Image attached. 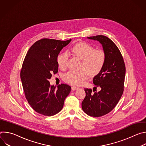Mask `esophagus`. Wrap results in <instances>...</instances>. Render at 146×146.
<instances>
[{
	"label": "esophagus",
	"mask_w": 146,
	"mask_h": 146,
	"mask_svg": "<svg viewBox=\"0 0 146 146\" xmlns=\"http://www.w3.org/2000/svg\"><path fill=\"white\" fill-rule=\"evenodd\" d=\"M78 89H79V87H76V86H72V90H73V91L77 90H78Z\"/></svg>",
	"instance_id": "obj_1"
}]
</instances>
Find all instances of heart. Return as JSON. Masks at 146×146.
<instances>
[{"label":"heart","mask_w":146,"mask_h":146,"mask_svg":"<svg viewBox=\"0 0 146 146\" xmlns=\"http://www.w3.org/2000/svg\"><path fill=\"white\" fill-rule=\"evenodd\" d=\"M71 52L82 60L81 68L78 71L70 70L64 75V80L70 84L79 86L87 79L90 74L95 76L103 69L105 64L106 55L101 50H95L94 47L85 42L75 44L71 48ZM68 58L67 52L59 54L57 58V64L60 69L66 67Z\"/></svg>","instance_id":"heart-1"}]
</instances>
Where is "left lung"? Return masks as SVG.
Segmentation results:
<instances>
[{"label":"left lung","mask_w":146,"mask_h":146,"mask_svg":"<svg viewBox=\"0 0 146 146\" xmlns=\"http://www.w3.org/2000/svg\"><path fill=\"white\" fill-rule=\"evenodd\" d=\"M87 38L98 41L106 55L103 69L93 78L94 84L100 91L95 90L93 93L91 89L85 88L86 95L81 103L87 114L98 117L110 112L120 99L123 91L125 66L119 49L109 37L98 35Z\"/></svg>","instance_id":"obj_1"}]
</instances>
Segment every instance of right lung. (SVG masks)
Returning a JSON list of instances; mask_svg holds the SVG:
<instances>
[{
	"instance_id": "right-lung-1",
	"label": "right lung",
	"mask_w": 146,
	"mask_h": 146,
	"mask_svg": "<svg viewBox=\"0 0 146 146\" xmlns=\"http://www.w3.org/2000/svg\"><path fill=\"white\" fill-rule=\"evenodd\" d=\"M71 41L41 39L31 47L25 56L21 80L29 104L39 114L51 116L59 113L71 91L67 84L56 87L51 86L48 81L51 74L58 72L57 58L60 51Z\"/></svg>"
}]
</instances>
